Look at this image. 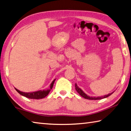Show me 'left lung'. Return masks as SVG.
Segmentation results:
<instances>
[{"label":"left lung","mask_w":131,"mask_h":131,"mask_svg":"<svg viewBox=\"0 0 131 131\" xmlns=\"http://www.w3.org/2000/svg\"><path fill=\"white\" fill-rule=\"evenodd\" d=\"M75 89L77 92L79 93V94L81 96H82L83 97H84V99H88V100H100V99H104L108 97V96H110V95H111L112 93L115 92V91H113L112 93H110L108 95H105L104 96H98V97H92V96H90L87 95L86 93H85L84 92H83V90L80 89V88H79L77 84H75Z\"/></svg>","instance_id":"obj_1"}]
</instances>
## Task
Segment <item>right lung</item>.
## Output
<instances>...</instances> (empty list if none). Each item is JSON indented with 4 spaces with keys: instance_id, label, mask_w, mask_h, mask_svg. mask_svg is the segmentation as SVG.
Masks as SVG:
<instances>
[{
    "instance_id": "add662e5",
    "label": "right lung",
    "mask_w": 131,
    "mask_h": 131,
    "mask_svg": "<svg viewBox=\"0 0 131 131\" xmlns=\"http://www.w3.org/2000/svg\"><path fill=\"white\" fill-rule=\"evenodd\" d=\"M55 81V79H54L52 81V82L51 83V84H50V88L45 90H44L43 91L40 90V91H35V92H23L18 90H17V89L15 88L16 91L19 93V94L24 96V97H26L29 99H43L46 97V96L49 94V93H50L51 89L53 87V85Z\"/></svg>"
}]
</instances>
